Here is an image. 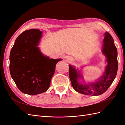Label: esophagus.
<instances>
[{"label": "esophagus", "instance_id": "esophagus-1", "mask_svg": "<svg viewBox=\"0 0 125 125\" xmlns=\"http://www.w3.org/2000/svg\"><path fill=\"white\" fill-rule=\"evenodd\" d=\"M68 60H69V62H71V59H69Z\"/></svg>", "mask_w": 125, "mask_h": 125}]
</instances>
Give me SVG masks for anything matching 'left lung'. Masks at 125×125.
<instances>
[{
    "label": "left lung",
    "mask_w": 125,
    "mask_h": 125,
    "mask_svg": "<svg viewBox=\"0 0 125 125\" xmlns=\"http://www.w3.org/2000/svg\"><path fill=\"white\" fill-rule=\"evenodd\" d=\"M102 53L107 62L105 72L98 79L88 83L80 82L83 78L80 71L69 65V77L74 90L83 94L96 96L101 95L107 90L116 77L118 71V52L111 35L106 32L104 35Z\"/></svg>",
    "instance_id": "obj_1"
}]
</instances>
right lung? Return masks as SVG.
I'll list each match as a JSON object with an SVG mask.
<instances>
[{
    "instance_id": "add662e5",
    "label": "right lung",
    "mask_w": 125,
    "mask_h": 125,
    "mask_svg": "<svg viewBox=\"0 0 125 125\" xmlns=\"http://www.w3.org/2000/svg\"><path fill=\"white\" fill-rule=\"evenodd\" d=\"M42 32L26 30L15 40L10 55V72L19 90L34 95L46 91L54 75L55 66L62 59H50L38 47Z\"/></svg>"
}]
</instances>
